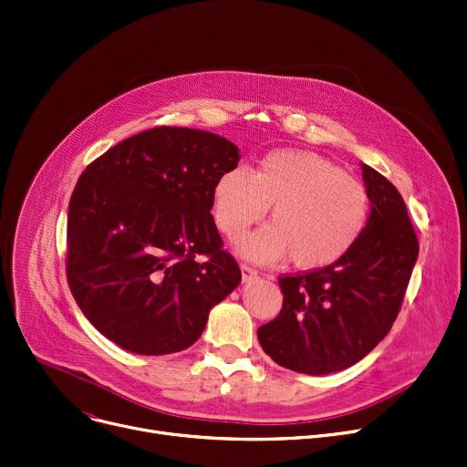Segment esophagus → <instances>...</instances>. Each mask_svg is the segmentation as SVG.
Returning <instances> with one entry per match:
<instances>
[{
    "mask_svg": "<svg viewBox=\"0 0 467 467\" xmlns=\"http://www.w3.org/2000/svg\"><path fill=\"white\" fill-rule=\"evenodd\" d=\"M242 279L244 282H250V279H254V277H257V268H254L252 265H247V263H242Z\"/></svg>",
    "mask_w": 467,
    "mask_h": 467,
    "instance_id": "1",
    "label": "esophagus"
}]
</instances>
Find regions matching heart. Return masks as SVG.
<instances>
[{"mask_svg": "<svg viewBox=\"0 0 467 467\" xmlns=\"http://www.w3.org/2000/svg\"><path fill=\"white\" fill-rule=\"evenodd\" d=\"M272 225L247 236L240 252L272 263L289 255L300 270H319L346 257L369 220L366 185L316 151L275 150L254 171L234 167L215 180V225L240 238L268 208Z\"/></svg>", "mask_w": 467, "mask_h": 467, "instance_id": "obj_1", "label": "heart"}]
</instances>
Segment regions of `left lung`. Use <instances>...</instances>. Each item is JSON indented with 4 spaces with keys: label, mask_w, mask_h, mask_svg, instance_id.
<instances>
[{
    "label": "left lung",
    "mask_w": 467,
    "mask_h": 467,
    "mask_svg": "<svg viewBox=\"0 0 467 467\" xmlns=\"http://www.w3.org/2000/svg\"><path fill=\"white\" fill-rule=\"evenodd\" d=\"M369 220L337 263L279 275V316L257 330L265 353L300 374L323 376L353 366L389 334L419 255L406 202L376 169L362 165Z\"/></svg>",
    "instance_id": "obj_1"
}]
</instances>
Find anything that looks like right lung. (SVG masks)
I'll return each instance as SVG.
<instances>
[{
    "label": "right lung",
    "instance_id": "add662e5",
    "mask_svg": "<svg viewBox=\"0 0 467 467\" xmlns=\"http://www.w3.org/2000/svg\"><path fill=\"white\" fill-rule=\"evenodd\" d=\"M223 137L151 128L80 174L69 201V289L121 349L169 355L193 346L210 309L242 279L213 223L215 180L238 165Z\"/></svg>",
    "mask_w": 467,
    "mask_h": 467
}]
</instances>
